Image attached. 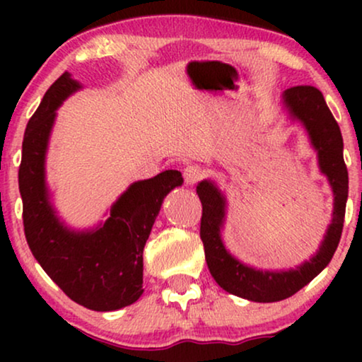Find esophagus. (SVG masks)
I'll return each instance as SVG.
<instances>
[{
    "label": "esophagus",
    "mask_w": 362,
    "mask_h": 362,
    "mask_svg": "<svg viewBox=\"0 0 362 362\" xmlns=\"http://www.w3.org/2000/svg\"><path fill=\"white\" fill-rule=\"evenodd\" d=\"M182 175H185V181L186 185H196L197 181L201 180L202 176H204V170L199 165H189L185 168V171H182Z\"/></svg>",
    "instance_id": "34e87169"
}]
</instances>
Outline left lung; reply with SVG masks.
I'll return each instance as SVG.
<instances>
[{"instance_id":"left-lung-1","label":"left lung","mask_w":362,"mask_h":362,"mask_svg":"<svg viewBox=\"0 0 362 362\" xmlns=\"http://www.w3.org/2000/svg\"><path fill=\"white\" fill-rule=\"evenodd\" d=\"M290 115L303 123L311 145L318 151L320 170L328 177L334 194L333 219L320 249L308 262L290 270H257L229 254L221 239L226 219V197L211 181H201L196 191L202 204L201 240L211 275L222 290L240 298L272 303L295 295L310 284L333 259L344 224L348 201V168L343 158V136L323 93L311 86L291 87L284 93Z\"/></svg>"}]
</instances>
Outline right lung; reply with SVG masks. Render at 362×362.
<instances>
[{
  "label": "right lung",
  "instance_id": "right-lung-1",
  "mask_svg": "<svg viewBox=\"0 0 362 362\" xmlns=\"http://www.w3.org/2000/svg\"><path fill=\"white\" fill-rule=\"evenodd\" d=\"M78 88L71 74H62L28 122L18 173L24 234L34 259L69 298L93 311H113L141 296L143 249L163 199L182 185V176L168 170L133 182L105 224L86 232L67 229L49 201L44 161L56 110Z\"/></svg>",
  "mask_w": 362,
  "mask_h": 362
}]
</instances>
